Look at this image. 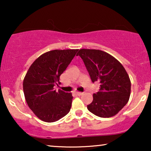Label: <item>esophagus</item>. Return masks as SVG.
<instances>
[{
  "mask_svg": "<svg viewBox=\"0 0 151 151\" xmlns=\"http://www.w3.org/2000/svg\"><path fill=\"white\" fill-rule=\"evenodd\" d=\"M76 94L78 95V96H82V94H83V93H82V92H76Z\"/></svg>",
  "mask_w": 151,
  "mask_h": 151,
  "instance_id": "1",
  "label": "esophagus"
}]
</instances>
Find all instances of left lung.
Segmentation results:
<instances>
[{
	"label": "left lung",
	"instance_id": "left-lung-1",
	"mask_svg": "<svg viewBox=\"0 0 151 151\" xmlns=\"http://www.w3.org/2000/svg\"><path fill=\"white\" fill-rule=\"evenodd\" d=\"M76 55L81 57L91 81L100 84L88 110L100 117L114 116L131 95V80L124 67L112 55L98 49H80Z\"/></svg>",
	"mask_w": 151,
	"mask_h": 151
}]
</instances>
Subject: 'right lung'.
Listing matches in <instances>:
<instances>
[{
  "instance_id": "1",
  "label": "right lung",
  "mask_w": 151,
  "mask_h": 151,
  "mask_svg": "<svg viewBox=\"0 0 151 151\" xmlns=\"http://www.w3.org/2000/svg\"><path fill=\"white\" fill-rule=\"evenodd\" d=\"M78 49L52 50L39 56L27 72L23 80L26 102L35 115L45 122H53L70 111L71 93L56 92L60 76L67 69Z\"/></svg>"
}]
</instances>
